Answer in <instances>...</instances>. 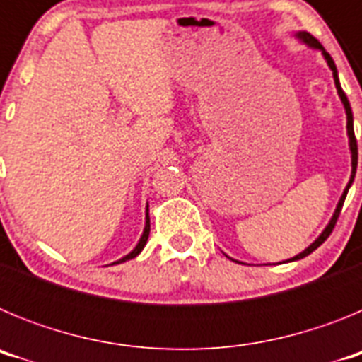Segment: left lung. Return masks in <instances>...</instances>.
I'll return each mask as SVG.
<instances>
[{
  "mask_svg": "<svg viewBox=\"0 0 362 362\" xmlns=\"http://www.w3.org/2000/svg\"><path fill=\"white\" fill-rule=\"evenodd\" d=\"M297 36H299L300 40L305 41V43H308L310 47H315V49H321L322 54H325V57H326V62H328V65H330L332 72H334V79H335V86H337L339 98H341V101H343L344 108H346V119H348L346 129H348V137H350V150H351V177H350V183H348V187L344 188L343 196H341V199H339V204H337V209H335L334 217H332V221H330V223H328V226H326V228H325V232H322L321 235H319V238L315 239V241H313L312 245L308 246V248H306L305 252H300L299 255H296V257H292V259H290V261H297V259L306 257V255L312 254V252L315 250V248H319V246H321L322 243L326 241V239L330 238V233H332V230H334L335 223H337L339 214H341V209H343V203H344V199H346V194H348V190H350V185L354 183V177H356V170H357V139H356V134H354V114H351L350 101H348L346 94H344L343 88H341V83H339L337 69H335L334 59H332V57H330V54H328L325 49H322V45L319 43V41L315 40V37H313L312 34H308V32H299Z\"/></svg>",
  "mask_w": 362,
  "mask_h": 362,
  "instance_id": "obj_1",
  "label": "left lung"
}]
</instances>
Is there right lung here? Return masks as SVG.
I'll return each instance as SVG.
<instances>
[{
    "mask_svg": "<svg viewBox=\"0 0 362 362\" xmlns=\"http://www.w3.org/2000/svg\"><path fill=\"white\" fill-rule=\"evenodd\" d=\"M148 233H150V217H148V210H146V225H145V232H143L141 239H139V243H137V246H136V248H134V250L130 252L129 255H124L123 259H119V261H117V263H124V261H129V259L136 257V255L139 254V252H141L143 248H145V245H146V239H148Z\"/></svg>",
    "mask_w": 362,
    "mask_h": 362,
    "instance_id": "obj_1",
    "label": "right lung"
}]
</instances>
